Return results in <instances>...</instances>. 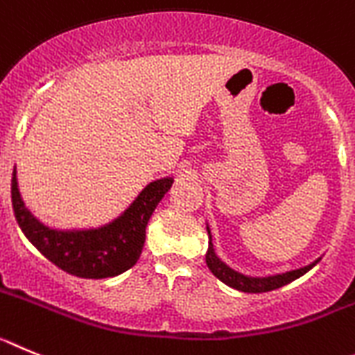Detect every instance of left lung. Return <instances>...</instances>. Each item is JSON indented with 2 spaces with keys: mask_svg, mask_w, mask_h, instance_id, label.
I'll list each match as a JSON object with an SVG mask.
<instances>
[{
  "mask_svg": "<svg viewBox=\"0 0 355 355\" xmlns=\"http://www.w3.org/2000/svg\"><path fill=\"white\" fill-rule=\"evenodd\" d=\"M205 260H207V265H209L210 272H212L217 279H221L223 283H226V285L232 286V288L241 290V292H248V293L270 292V290H276V288H279V286L288 285V283H292L293 279L301 277L302 274H306L309 269H313V267H315L318 261L317 260L315 263L308 265V267H302V269L290 270V272H285V274H277V276L248 277V276H244V274L237 272V270L230 269L225 261H221L219 258H217V254L214 253L212 239H210V242H209V251H207Z\"/></svg>",
  "mask_w": 355,
  "mask_h": 355,
  "instance_id": "1",
  "label": "left lung"
}]
</instances>
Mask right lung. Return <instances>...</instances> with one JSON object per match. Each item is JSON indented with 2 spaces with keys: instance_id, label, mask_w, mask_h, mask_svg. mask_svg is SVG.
Masks as SVG:
<instances>
[{
  "instance_id": "1",
  "label": "right lung",
  "mask_w": 355,
  "mask_h": 355,
  "mask_svg": "<svg viewBox=\"0 0 355 355\" xmlns=\"http://www.w3.org/2000/svg\"><path fill=\"white\" fill-rule=\"evenodd\" d=\"M173 180L162 178L148 184L116 221L97 230L60 232L44 226L24 207L12 177V207L28 241L56 267L86 279H104L125 272L138 261L145 244V230L159 201Z\"/></svg>"
}]
</instances>
